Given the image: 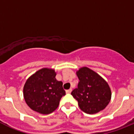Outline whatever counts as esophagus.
<instances>
[{"label":"esophagus","instance_id":"34e87169","mask_svg":"<svg viewBox=\"0 0 134 134\" xmlns=\"http://www.w3.org/2000/svg\"><path fill=\"white\" fill-rule=\"evenodd\" d=\"M66 93L69 94V93H70L71 92H72V88H70V89H68V90H66Z\"/></svg>","mask_w":134,"mask_h":134}]
</instances>
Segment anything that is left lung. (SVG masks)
Listing matches in <instances>:
<instances>
[{"instance_id":"obj_1","label":"left lung","mask_w":134,"mask_h":134,"mask_svg":"<svg viewBox=\"0 0 134 134\" xmlns=\"http://www.w3.org/2000/svg\"><path fill=\"white\" fill-rule=\"evenodd\" d=\"M78 87L71 94L77 100L80 109L88 114L103 110L110 102L111 91L108 83L100 75L87 67L76 72Z\"/></svg>"}]
</instances>
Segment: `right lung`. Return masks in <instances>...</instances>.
<instances>
[{
	"label": "right lung",
	"instance_id": "obj_1",
	"mask_svg": "<svg viewBox=\"0 0 134 134\" xmlns=\"http://www.w3.org/2000/svg\"><path fill=\"white\" fill-rule=\"evenodd\" d=\"M54 69L44 68L27 79L23 87V96L27 105L41 114H49L58 107L66 94L62 82L55 79Z\"/></svg>",
	"mask_w": 134,
	"mask_h": 134
}]
</instances>
